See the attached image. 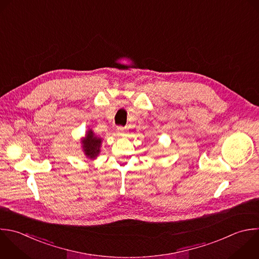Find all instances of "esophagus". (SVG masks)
Segmentation results:
<instances>
[{"label":"esophagus","mask_w":259,"mask_h":259,"mask_svg":"<svg viewBox=\"0 0 259 259\" xmlns=\"http://www.w3.org/2000/svg\"><path fill=\"white\" fill-rule=\"evenodd\" d=\"M117 133L119 134V135H121V136H124V135H126L127 134V131L124 128V127H122V126H119V127H117Z\"/></svg>","instance_id":"1"}]
</instances>
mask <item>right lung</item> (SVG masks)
Instances as JSON below:
<instances>
[{"mask_svg": "<svg viewBox=\"0 0 259 259\" xmlns=\"http://www.w3.org/2000/svg\"><path fill=\"white\" fill-rule=\"evenodd\" d=\"M102 138L95 135L92 128H88L85 137L81 139V146L84 155L91 160H94L100 154V149L102 145Z\"/></svg>", "mask_w": 259, "mask_h": 259, "instance_id": "right-lung-1", "label": "right lung"}]
</instances>
